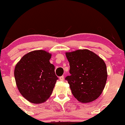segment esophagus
<instances>
[{
	"label": "esophagus",
	"mask_w": 125,
	"mask_h": 125,
	"mask_svg": "<svg viewBox=\"0 0 125 125\" xmlns=\"http://www.w3.org/2000/svg\"><path fill=\"white\" fill-rule=\"evenodd\" d=\"M59 79H60V81H64V76H62L60 77Z\"/></svg>",
	"instance_id": "esophagus-1"
}]
</instances>
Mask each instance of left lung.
<instances>
[{
	"label": "left lung",
	"instance_id": "8db88e82",
	"mask_svg": "<svg viewBox=\"0 0 125 125\" xmlns=\"http://www.w3.org/2000/svg\"><path fill=\"white\" fill-rule=\"evenodd\" d=\"M71 75L65 78L72 93L79 102L89 103L100 97L105 88L107 72L105 62L88 49L66 52Z\"/></svg>",
	"mask_w": 125,
	"mask_h": 125
}]
</instances>
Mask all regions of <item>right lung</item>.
Here are the masks:
<instances>
[{"label": "right lung", "instance_id": "right-lung-1", "mask_svg": "<svg viewBox=\"0 0 125 125\" xmlns=\"http://www.w3.org/2000/svg\"><path fill=\"white\" fill-rule=\"evenodd\" d=\"M52 54L43 50L23 56L15 68L16 86L20 94L33 104L46 101L52 93L58 77L49 60Z\"/></svg>", "mask_w": 125, "mask_h": 125}]
</instances>
